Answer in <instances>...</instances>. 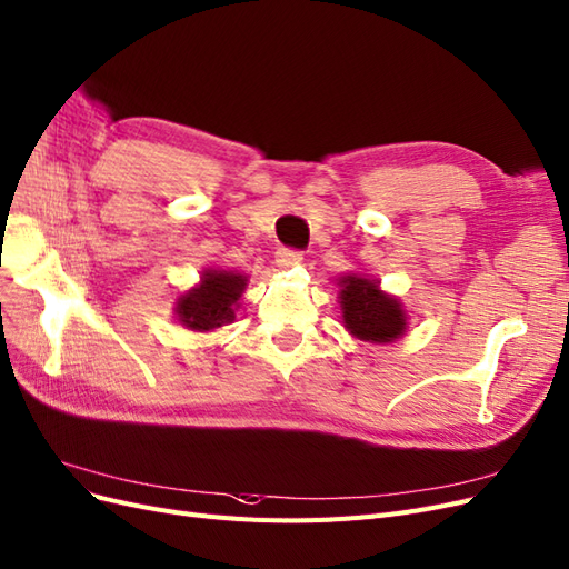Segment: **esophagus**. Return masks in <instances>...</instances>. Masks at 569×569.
I'll return each instance as SVG.
<instances>
[{
  "mask_svg": "<svg viewBox=\"0 0 569 569\" xmlns=\"http://www.w3.org/2000/svg\"><path fill=\"white\" fill-rule=\"evenodd\" d=\"M303 261V253L297 251V249H287L282 247L278 253H276V263L280 268H291V266H299Z\"/></svg>",
  "mask_w": 569,
  "mask_h": 569,
  "instance_id": "1",
  "label": "esophagus"
}]
</instances>
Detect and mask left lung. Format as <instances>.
Instances as JSON below:
<instances>
[{"instance_id":"left-lung-1","label":"left lung","mask_w":569,"mask_h":569,"mask_svg":"<svg viewBox=\"0 0 569 569\" xmlns=\"http://www.w3.org/2000/svg\"><path fill=\"white\" fill-rule=\"evenodd\" d=\"M339 287L343 327L352 337L369 343H390L405 335V308L396 297L381 291L379 282L350 272L339 280Z\"/></svg>"}]
</instances>
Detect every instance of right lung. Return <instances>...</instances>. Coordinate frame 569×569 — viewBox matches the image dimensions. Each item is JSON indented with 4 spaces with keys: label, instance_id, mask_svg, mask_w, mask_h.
<instances>
[{
    "label": "right lung",
    "instance_id": "1",
    "mask_svg": "<svg viewBox=\"0 0 569 569\" xmlns=\"http://www.w3.org/2000/svg\"><path fill=\"white\" fill-rule=\"evenodd\" d=\"M247 287V276L234 270L209 268L194 284L176 301V320L192 331H211L234 320V310Z\"/></svg>",
    "mask_w": 569,
    "mask_h": 569
}]
</instances>
